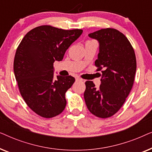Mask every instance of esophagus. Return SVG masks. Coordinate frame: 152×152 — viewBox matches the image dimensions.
<instances>
[{
  "label": "esophagus",
  "mask_w": 152,
  "mask_h": 152,
  "mask_svg": "<svg viewBox=\"0 0 152 152\" xmlns=\"http://www.w3.org/2000/svg\"><path fill=\"white\" fill-rule=\"evenodd\" d=\"M75 80H76V82H82V79L80 78V77H77L75 79Z\"/></svg>",
  "instance_id": "esophagus-1"
}]
</instances>
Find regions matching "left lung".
<instances>
[{
    "mask_svg": "<svg viewBox=\"0 0 152 152\" xmlns=\"http://www.w3.org/2000/svg\"><path fill=\"white\" fill-rule=\"evenodd\" d=\"M88 37L98 41L95 65L97 71L103 70L99 88L92 81L85 82V102L93 115L107 118L119 111L132 90L136 71V55L128 39L115 29H101Z\"/></svg>",
    "mask_w": 152,
    "mask_h": 152,
    "instance_id": "1",
    "label": "left lung"
}]
</instances>
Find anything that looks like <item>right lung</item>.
Here are the masks:
<instances>
[{"label":"right lung","instance_id":"obj_1","mask_svg":"<svg viewBox=\"0 0 152 152\" xmlns=\"http://www.w3.org/2000/svg\"><path fill=\"white\" fill-rule=\"evenodd\" d=\"M83 30H65L41 26L28 32L20 41L14 60V72L20 95L37 115L50 118L65 109L66 92L73 77H54L53 64L61 61L70 45Z\"/></svg>","mask_w":152,"mask_h":152}]
</instances>
